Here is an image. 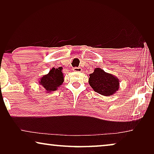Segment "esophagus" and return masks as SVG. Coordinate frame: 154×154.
Returning <instances> with one entry per match:
<instances>
[{
	"mask_svg": "<svg viewBox=\"0 0 154 154\" xmlns=\"http://www.w3.org/2000/svg\"><path fill=\"white\" fill-rule=\"evenodd\" d=\"M73 71H75V72H79V71H82V69L81 68V67H73Z\"/></svg>",
	"mask_w": 154,
	"mask_h": 154,
	"instance_id": "1",
	"label": "esophagus"
}]
</instances>
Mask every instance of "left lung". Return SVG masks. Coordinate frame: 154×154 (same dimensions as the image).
Wrapping results in <instances>:
<instances>
[{
	"label": "left lung",
	"instance_id": "obj_1",
	"mask_svg": "<svg viewBox=\"0 0 154 154\" xmlns=\"http://www.w3.org/2000/svg\"><path fill=\"white\" fill-rule=\"evenodd\" d=\"M89 83L94 91L104 96L112 95L119 90V79L100 68L90 74Z\"/></svg>",
	"mask_w": 154,
	"mask_h": 154
}]
</instances>
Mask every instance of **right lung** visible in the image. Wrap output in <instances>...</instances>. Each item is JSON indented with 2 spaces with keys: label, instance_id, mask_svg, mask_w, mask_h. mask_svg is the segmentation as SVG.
I'll return each mask as SVG.
<instances>
[{
  "label": "right lung",
  "instance_id": "obj_1",
  "mask_svg": "<svg viewBox=\"0 0 154 154\" xmlns=\"http://www.w3.org/2000/svg\"><path fill=\"white\" fill-rule=\"evenodd\" d=\"M62 69V67L58 69L52 68L48 74L41 78L40 85H43L48 92L56 90L64 82V75Z\"/></svg>",
  "mask_w": 154,
  "mask_h": 154
}]
</instances>
